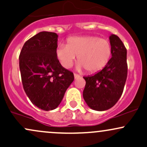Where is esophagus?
Masks as SVG:
<instances>
[{
  "label": "esophagus",
  "mask_w": 147,
  "mask_h": 147,
  "mask_svg": "<svg viewBox=\"0 0 147 147\" xmlns=\"http://www.w3.org/2000/svg\"><path fill=\"white\" fill-rule=\"evenodd\" d=\"M74 77H75V79H77L79 77H80V75H77V74H74Z\"/></svg>",
  "instance_id": "esophagus-1"
}]
</instances>
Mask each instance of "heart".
<instances>
[{
    "label": "heart",
    "instance_id": "obj_1",
    "mask_svg": "<svg viewBox=\"0 0 147 147\" xmlns=\"http://www.w3.org/2000/svg\"><path fill=\"white\" fill-rule=\"evenodd\" d=\"M110 42L95 36H73L67 40L66 45H59L57 48V57L61 64L70 68L77 57V69H85L89 73L102 70L111 57Z\"/></svg>",
    "mask_w": 147,
    "mask_h": 147
}]
</instances>
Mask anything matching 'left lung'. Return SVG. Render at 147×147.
Segmentation results:
<instances>
[{
  "instance_id": "8db88e82",
  "label": "left lung",
  "mask_w": 147,
  "mask_h": 147,
  "mask_svg": "<svg viewBox=\"0 0 147 147\" xmlns=\"http://www.w3.org/2000/svg\"><path fill=\"white\" fill-rule=\"evenodd\" d=\"M109 40L112 57L109 63L95 75L84 77L86 81L84 99L87 105L95 111H106L117 102L127 77L125 46L115 34H111Z\"/></svg>"
}]
</instances>
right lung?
Returning <instances> with one entry per match:
<instances>
[{
	"instance_id": "add662e5",
	"label": "right lung",
	"mask_w": 147,
	"mask_h": 147,
	"mask_svg": "<svg viewBox=\"0 0 147 147\" xmlns=\"http://www.w3.org/2000/svg\"><path fill=\"white\" fill-rule=\"evenodd\" d=\"M57 41L56 33L41 32L25 42L19 55L25 93L34 105L43 111L58 107L74 81L73 73L57 59Z\"/></svg>"
}]
</instances>
